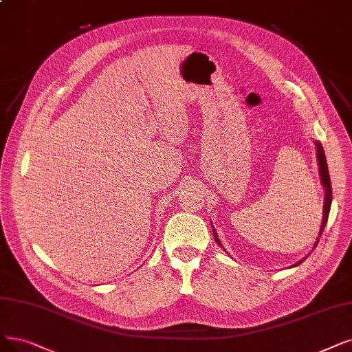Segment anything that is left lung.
<instances>
[{"mask_svg": "<svg viewBox=\"0 0 352 352\" xmlns=\"http://www.w3.org/2000/svg\"><path fill=\"white\" fill-rule=\"evenodd\" d=\"M316 144V151H318V163H319V173H320V179H322V185L325 186V204H323V218H322V225H320V232H319V236L316 240V244L319 243V238L323 232V228H325L327 225V221H328V215H329V210H331V204H332V186H331V177H329V172H328V164H327V157H325V151H323V147L320 143H315ZM214 231V236H215V241L221 245L218 236H217V232L215 230ZM315 244V247H316ZM303 263L299 261L298 264Z\"/></svg>", "mask_w": 352, "mask_h": 352, "instance_id": "obj_1", "label": "left lung"}]
</instances>
